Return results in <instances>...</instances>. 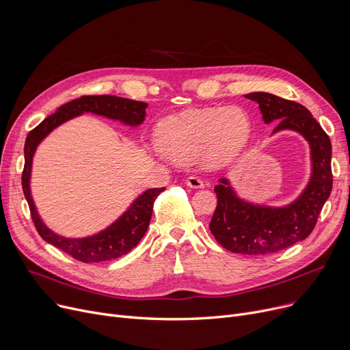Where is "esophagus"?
I'll use <instances>...</instances> for the list:
<instances>
[{"instance_id":"1","label":"esophagus","mask_w":350,"mask_h":350,"mask_svg":"<svg viewBox=\"0 0 350 350\" xmlns=\"http://www.w3.org/2000/svg\"><path fill=\"white\" fill-rule=\"evenodd\" d=\"M186 185L191 189H203L206 185L203 181H201L198 177H194V176H190L187 180H186Z\"/></svg>"}]
</instances>
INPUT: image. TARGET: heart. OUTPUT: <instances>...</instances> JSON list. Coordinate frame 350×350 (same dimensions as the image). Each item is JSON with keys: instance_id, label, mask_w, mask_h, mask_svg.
<instances>
[{"instance_id": "b5f03b06", "label": "heart", "mask_w": 350, "mask_h": 350, "mask_svg": "<svg viewBox=\"0 0 350 350\" xmlns=\"http://www.w3.org/2000/svg\"><path fill=\"white\" fill-rule=\"evenodd\" d=\"M251 119L240 106L190 109L163 119L156 143L163 154L186 161L197 156L206 170L232 164L247 149Z\"/></svg>"}]
</instances>
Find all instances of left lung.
<instances>
[{
	"instance_id": "left-lung-1",
	"label": "left lung",
	"mask_w": 350,
	"mask_h": 350,
	"mask_svg": "<svg viewBox=\"0 0 350 350\" xmlns=\"http://www.w3.org/2000/svg\"><path fill=\"white\" fill-rule=\"evenodd\" d=\"M245 98L258 103L264 123H278L272 135L282 131L297 132L310 149L308 185L286 206L251 203L237 194L228 178H219L214 187L217 208L210 231L218 244L235 254L265 255L304 241L314 230L332 191V144L305 106L267 92H252Z\"/></svg>"
}]
</instances>
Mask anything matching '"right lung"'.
Returning a JSON list of instances; mask_svg holds the SVG:
<instances>
[{
  "label": "right lung",
  "instance_id": "add662e5",
  "mask_svg": "<svg viewBox=\"0 0 350 350\" xmlns=\"http://www.w3.org/2000/svg\"><path fill=\"white\" fill-rule=\"evenodd\" d=\"M147 106L149 105L144 102L110 95L82 96L58 107L57 112L44 119L27 136L24 147L25 165L23 172V190L28 201L35 228L46 243L62 250L78 261H110L132 251V248L139 244L146 234L152 218L154 200L165 187L149 189L143 191L133 200V203L127 207V210L116 221L107 226L105 230L89 237L68 238L53 232L49 227H46L33 203L31 194V172L35 152L38 149L40 143L52 131L73 118H78L83 113H94L112 120H119L124 126L137 127L144 120Z\"/></svg>",
  "mask_w": 350,
  "mask_h": 350
}]
</instances>
